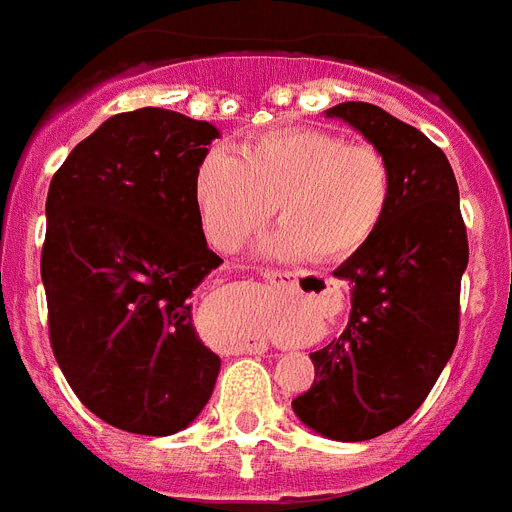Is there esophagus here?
I'll use <instances>...</instances> for the list:
<instances>
[{
	"mask_svg": "<svg viewBox=\"0 0 512 512\" xmlns=\"http://www.w3.org/2000/svg\"><path fill=\"white\" fill-rule=\"evenodd\" d=\"M260 276H263L270 286H276V289H286V292H294V289H297V273H289V270L263 268L260 270ZM265 350H268V347H265L263 339H255V342L244 344V352H249V355H263Z\"/></svg>",
	"mask_w": 512,
	"mask_h": 512,
	"instance_id": "obj_1",
	"label": "esophagus"
}]
</instances>
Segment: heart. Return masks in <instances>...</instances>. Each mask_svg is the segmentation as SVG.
Returning <instances> with one entry per match:
<instances>
[{"instance_id": "1", "label": "heart", "mask_w": 512, "mask_h": 512, "mask_svg": "<svg viewBox=\"0 0 512 512\" xmlns=\"http://www.w3.org/2000/svg\"><path fill=\"white\" fill-rule=\"evenodd\" d=\"M392 165L376 144L323 128L252 136L234 155L213 149L194 173V205L207 242L236 252L273 218L268 255L344 260L381 231L392 207Z\"/></svg>"}]
</instances>
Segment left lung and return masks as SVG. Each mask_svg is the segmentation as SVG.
<instances>
[{
  "instance_id": "obj_1",
  "label": "left lung",
  "mask_w": 512,
  "mask_h": 512,
  "mask_svg": "<svg viewBox=\"0 0 512 512\" xmlns=\"http://www.w3.org/2000/svg\"><path fill=\"white\" fill-rule=\"evenodd\" d=\"M326 115L384 152L394 194L373 242L334 270L352 284L350 323L310 355L315 381L292 407L321 436L365 442L405 423L452 357L468 236L452 165L429 136L368 102Z\"/></svg>"
}]
</instances>
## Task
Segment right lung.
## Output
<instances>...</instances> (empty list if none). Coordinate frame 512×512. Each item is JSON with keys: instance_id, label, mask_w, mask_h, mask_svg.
<instances>
[{"instance_id": "add662e5", "label": "right lung", "mask_w": 512, "mask_h": 512, "mask_svg": "<svg viewBox=\"0 0 512 512\" xmlns=\"http://www.w3.org/2000/svg\"><path fill=\"white\" fill-rule=\"evenodd\" d=\"M218 136L162 107L120 112L49 184V342L78 400L120 431L176 434L213 394L220 357L199 342L189 297L223 263L194 205V173Z\"/></svg>"}]
</instances>
